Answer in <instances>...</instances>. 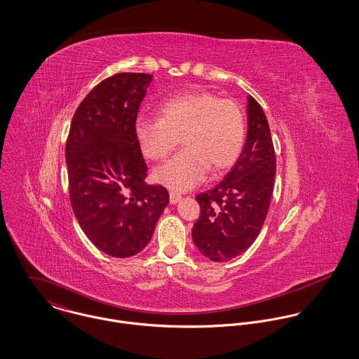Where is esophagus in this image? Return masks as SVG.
I'll return each instance as SVG.
<instances>
[{
    "label": "esophagus",
    "instance_id": "obj_1",
    "mask_svg": "<svg viewBox=\"0 0 359 359\" xmlns=\"http://www.w3.org/2000/svg\"><path fill=\"white\" fill-rule=\"evenodd\" d=\"M181 199H182V196H181L180 194H175V192H170V203H171V205H175V203H178Z\"/></svg>",
    "mask_w": 359,
    "mask_h": 359
}]
</instances>
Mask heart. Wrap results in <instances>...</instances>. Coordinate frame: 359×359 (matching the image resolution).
<instances>
[{
    "instance_id": "heart-1",
    "label": "heart",
    "mask_w": 359,
    "mask_h": 359,
    "mask_svg": "<svg viewBox=\"0 0 359 359\" xmlns=\"http://www.w3.org/2000/svg\"><path fill=\"white\" fill-rule=\"evenodd\" d=\"M134 134L148 160H161L181 138L184 149L156 168L154 178L171 191L199 185L208 170L219 174L239 157L245 144V116L239 104L212 93L175 95L158 109V118L141 116Z\"/></svg>"
}]
</instances>
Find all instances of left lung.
Segmentation results:
<instances>
[{
  "mask_svg": "<svg viewBox=\"0 0 359 359\" xmlns=\"http://www.w3.org/2000/svg\"><path fill=\"white\" fill-rule=\"evenodd\" d=\"M248 134L242 154L225 178L196 196L201 217L192 238L211 261L225 262L246 252L266 218L276 160L269 126L259 103L248 97Z\"/></svg>",
  "mask_w": 359,
  "mask_h": 359,
  "instance_id": "obj_1",
  "label": "left lung"
}]
</instances>
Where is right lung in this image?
I'll list each match as a JSON object with an SVG mask.
<instances>
[{
    "instance_id": "1",
    "label": "right lung",
    "mask_w": 359,
    "mask_h": 359,
    "mask_svg": "<svg viewBox=\"0 0 359 359\" xmlns=\"http://www.w3.org/2000/svg\"><path fill=\"white\" fill-rule=\"evenodd\" d=\"M152 74L117 73L77 107L66 142L70 203L88 239L107 256H135L152 239L168 192L145 182L134 124Z\"/></svg>"
}]
</instances>
